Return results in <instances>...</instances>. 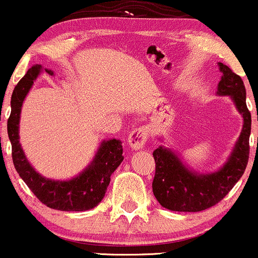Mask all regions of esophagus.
Wrapping results in <instances>:
<instances>
[{
	"instance_id": "1",
	"label": "esophagus",
	"mask_w": 258,
	"mask_h": 258,
	"mask_svg": "<svg viewBox=\"0 0 258 258\" xmlns=\"http://www.w3.org/2000/svg\"><path fill=\"white\" fill-rule=\"evenodd\" d=\"M149 137V129L145 126H141V128H137L133 130L132 134L129 135V145L133 150H140L144 148V145L146 144Z\"/></svg>"
}]
</instances>
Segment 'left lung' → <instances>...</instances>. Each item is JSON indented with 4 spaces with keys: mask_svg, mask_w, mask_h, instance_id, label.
Masks as SVG:
<instances>
[{
    "mask_svg": "<svg viewBox=\"0 0 258 258\" xmlns=\"http://www.w3.org/2000/svg\"><path fill=\"white\" fill-rule=\"evenodd\" d=\"M223 73L218 85L219 96H230L243 118L241 134L228 161L212 173L189 170L171 149L159 146L154 155L156 170L152 192L159 203L173 212H201L218 204L245 172L250 155L251 113L246 106L243 81L229 66L219 62Z\"/></svg>",
    "mask_w": 258,
    "mask_h": 258,
    "instance_id": "1",
    "label": "left lung"
}]
</instances>
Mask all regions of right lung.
Masks as SVG:
<instances>
[{
  "label": "right lung",
  "mask_w": 258,
  "mask_h": 258,
  "mask_svg": "<svg viewBox=\"0 0 258 258\" xmlns=\"http://www.w3.org/2000/svg\"><path fill=\"white\" fill-rule=\"evenodd\" d=\"M49 75L51 70L44 69ZM41 73V66H32L15 87L11 98V115L7 121V132L12 144V160L21 178L43 204L51 209L63 212L90 210L103 199L110 176L124 160L121 141L103 140L95 159L79 176L69 181L45 178L30 165L19 144V118L24 98Z\"/></svg>",
  "instance_id": "add662e5"
}]
</instances>
